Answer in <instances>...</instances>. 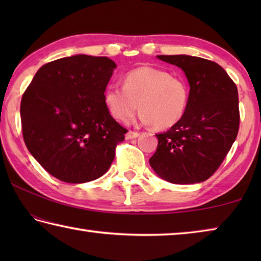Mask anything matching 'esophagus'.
I'll list each match as a JSON object with an SVG mask.
<instances>
[{"instance_id": "34e87169", "label": "esophagus", "mask_w": 261, "mask_h": 261, "mask_svg": "<svg viewBox=\"0 0 261 261\" xmlns=\"http://www.w3.org/2000/svg\"><path fill=\"white\" fill-rule=\"evenodd\" d=\"M139 136V134L138 132H136V131H127V134L125 135V138L126 139H135V138H137V137Z\"/></svg>"}]
</instances>
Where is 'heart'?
Listing matches in <instances>:
<instances>
[{
  "instance_id": "1",
  "label": "heart",
  "mask_w": 261,
  "mask_h": 261,
  "mask_svg": "<svg viewBox=\"0 0 261 261\" xmlns=\"http://www.w3.org/2000/svg\"><path fill=\"white\" fill-rule=\"evenodd\" d=\"M105 103L115 120L127 122L140 108L139 118L156 129H168L182 120L190 100L188 83L166 70L140 67L124 77L123 86L110 84Z\"/></svg>"
}]
</instances>
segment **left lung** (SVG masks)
<instances>
[{"label":"left lung","mask_w":261,"mask_h":261,"mask_svg":"<svg viewBox=\"0 0 261 261\" xmlns=\"http://www.w3.org/2000/svg\"><path fill=\"white\" fill-rule=\"evenodd\" d=\"M184 71L190 100L182 120L156 135V152L149 165L174 184L208 179L230 151L240 129L235 83L213 61L189 55H158Z\"/></svg>","instance_id":"left-lung-1"}]
</instances>
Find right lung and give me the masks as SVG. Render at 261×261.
<instances>
[{"label": "right lung", "mask_w": 261, "mask_h": 261, "mask_svg": "<svg viewBox=\"0 0 261 261\" xmlns=\"http://www.w3.org/2000/svg\"><path fill=\"white\" fill-rule=\"evenodd\" d=\"M115 62L74 55L38 70L20 102L21 131L30 153L67 183L102 176L127 132L109 114L105 91Z\"/></svg>", "instance_id": "right-lung-1"}]
</instances>
